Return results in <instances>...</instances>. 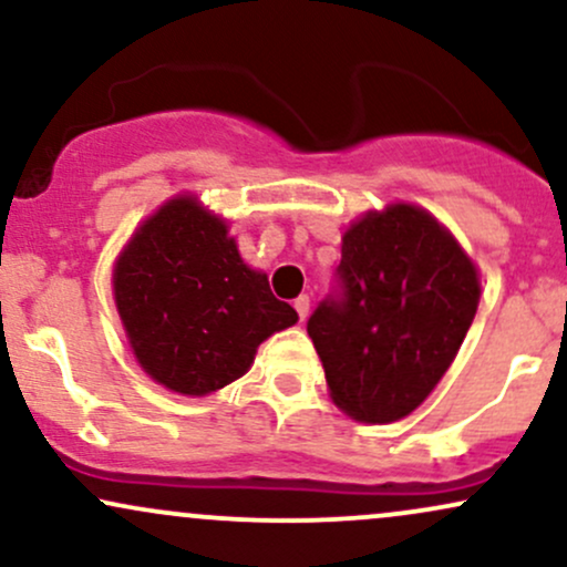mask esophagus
Returning a JSON list of instances; mask_svg holds the SVG:
<instances>
[{"label":"esophagus","mask_w":567,"mask_h":567,"mask_svg":"<svg viewBox=\"0 0 567 567\" xmlns=\"http://www.w3.org/2000/svg\"><path fill=\"white\" fill-rule=\"evenodd\" d=\"M292 306H296V311H298V320H306V317H309V296H298L296 301H292Z\"/></svg>","instance_id":"obj_1"}]
</instances>
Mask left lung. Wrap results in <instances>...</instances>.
<instances>
[{
  "mask_svg": "<svg viewBox=\"0 0 567 567\" xmlns=\"http://www.w3.org/2000/svg\"><path fill=\"white\" fill-rule=\"evenodd\" d=\"M477 303V269L421 207L357 220L333 292L306 322L336 405L365 424L413 413L451 368Z\"/></svg>",
  "mask_w": 567,
  "mask_h": 567,
  "instance_id": "left-lung-1",
  "label": "left lung"
}]
</instances>
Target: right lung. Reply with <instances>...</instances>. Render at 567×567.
I'll use <instances>...</instances> for the list:
<instances>
[{
    "label": "right lung",
    "mask_w": 567,
    "mask_h": 567,
    "mask_svg": "<svg viewBox=\"0 0 567 567\" xmlns=\"http://www.w3.org/2000/svg\"><path fill=\"white\" fill-rule=\"evenodd\" d=\"M114 298L141 368L194 396L237 381L258 343L298 322L194 197L167 202L141 226L116 261Z\"/></svg>",
    "instance_id": "1"
}]
</instances>
